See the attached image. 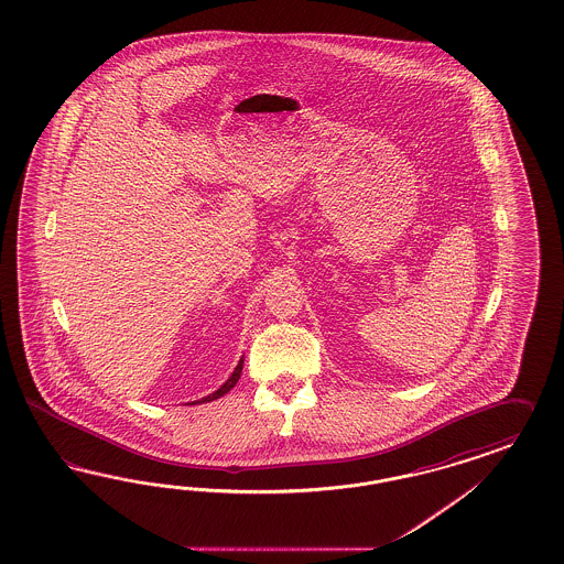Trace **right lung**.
<instances>
[{"mask_svg": "<svg viewBox=\"0 0 564 564\" xmlns=\"http://www.w3.org/2000/svg\"><path fill=\"white\" fill-rule=\"evenodd\" d=\"M241 368H243V359H239L238 368L234 370V375L229 376V380L223 384L219 391H215V393L208 394V397H205V399H200L198 403H203V401H215V399H219V397H223V394L229 393V391L236 387V382H238L239 376H241Z\"/></svg>", "mask_w": 564, "mask_h": 564, "instance_id": "add662e5", "label": "right lung"}]
</instances>
